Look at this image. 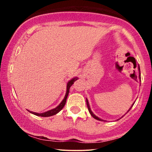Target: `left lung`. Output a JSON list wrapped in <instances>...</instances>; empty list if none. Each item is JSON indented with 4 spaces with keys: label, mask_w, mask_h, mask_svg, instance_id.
I'll return each instance as SVG.
<instances>
[{
    "label": "left lung",
    "mask_w": 152,
    "mask_h": 152,
    "mask_svg": "<svg viewBox=\"0 0 152 152\" xmlns=\"http://www.w3.org/2000/svg\"><path fill=\"white\" fill-rule=\"evenodd\" d=\"M139 78H140V79H141V78H140V69H139ZM134 104H132V106H133V105H134ZM86 104H87V107H88V111H89V113H90V114L91 115V116H93V117L94 118H96V120H99V121H103V120L102 119H101V118H99V117H98V116H96V115H94V114H93V112H92V111H91V108H90V106H89V104H88V99H86ZM132 107H130V109H129V110L131 109H132Z\"/></svg>",
    "instance_id": "8db88e82"
}]
</instances>
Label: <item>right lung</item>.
<instances>
[{"mask_svg": "<svg viewBox=\"0 0 152 152\" xmlns=\"http://www.w3.org/2000/svg\"><path fill=\"white\" fill-rule=\"evenodd\" d=\"M77 79H78L77 77H75L74 78H72L71 81H69V82H68L67 86H66V93L65 97H64V99H63V101L61 102V104H59V105L57 106L56 108L50 110V111H46V112L41 113V114H38V113L33 112V111H30V113H31V114H33L34 115H36V116H42V117H48V116H53V115L56 114L57 113H58L59 111H60L63 108H64V106H65L66 102V99H67L68 95H69V88H70V87L72 86L73 83H74V82L76 81Z\"/></svg>", "mask_w": 152, "mask_h": 152, "instance_id": "right-lung-1", "label": "right lung"}]
</instances>
